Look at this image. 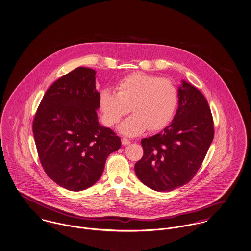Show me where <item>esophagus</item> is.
Here are the masks:
<instances>
[{
	"mask_svg": "<svg viewBox=\"0 0 251 251\" xmlns=\"http://www.w3.org/2000/svg\"><path fill=\"white\" fill-rule=\"evenodd\" d=\"M121 143H122L123 146H127V145L130 144V141L129 139H127V138H122L121 139Z\"/></svg>",
	"mask_w": 251,
	"mask_h": 251,
	"instance_id": "34e87169",
	"label": "esophagus"
}]
</instances>
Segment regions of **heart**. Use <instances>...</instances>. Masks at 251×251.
Wrapping results in <instances>:
<instances>
[{"mask_svg":"<svg viewBox=\"0 0 251 251\" xmlns=\"http://www.w3.org/2000/svg\"><path fill=\"white\" fill-rule=\"evenodd\" d=\"M117 92L100 90L99 104L102 119L112 126L130 110L133 114L123 121L120 130L135 136L148 128L160 130L172 121L177 105V90L168 79L144 73L131 74L116 85Z\"/></svg>","mask_w":251,"mask_h":251,"instance_id":"1","label":"heart"}]
</instances>
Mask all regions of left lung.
<instances>
[{"label": "left lung", "instance_id": "1", "mask_svg": "<svg viewBox=\"0 0 251 251\" xmlns=\"http://www.w3.org/2000/svg\"><path fill=\"white\" fill-rule=\"evenodd\" d=\"M178 104L169 126L141 140L144 155L134 171L141 182L153 191H171L189 183L214 138L210 107L200 90L182 81Z\"/></svg>", "mask_w": 251, "mask_h": 251}]
</instances>
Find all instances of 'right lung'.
Returning a JSON list of instances; mask_svg holds the SVG:
<instances>
[{
  "instance_id": "1",
  "label": "right lung",
  "mask_w": 251,
  "mask_h": 251,
  "mask_svg": "<svg viewBox=\"0 0 251 251\" xmlns=\"http://www.w3.org/2000/svg\"><path fill=\"white\" fill-rule=\"evenodd\" d=\"M96 72L78 67L55 81L35 113L32 131L48 176L72 191L86 190L103 172L108 155L121 138L98 122L100 92Z\"/></svg>"
}]
</instances>
